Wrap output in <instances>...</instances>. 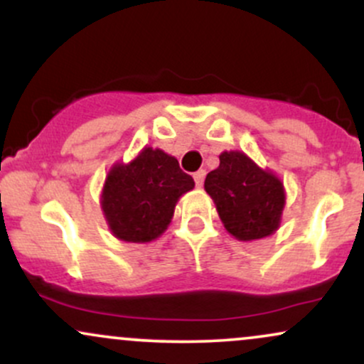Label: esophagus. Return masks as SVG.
Returning <instances> with one entry per match:
<instances>
[{
  "label": "esophagus",
  "mask_w": 364,
  "mask_h": 364,
  "mask_svg": "<svg viewBox=\"0 0 364 364\" xmlns=\"http://www.w3.org/2000/svg\"><path fill=\"white\" fill-rule=\"evenodd\" d=\"M193 179H195V185L196 186H202L203 185V179H205V169L196 171V173L193 174Z\"/></svg>",
  "instance_id": "1"
}]
</instances>
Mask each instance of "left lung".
Returning a JSON list of instances; mask_svg holds the SVG:
<instances>
[{
	"label": "left lung",
	"mask_w": 364,
	"mask_h": 364,
	"mask_svg": "<svg viewBox=\"0 0 364 364\" xmlns=\"http://www.w3.org/2000/svg\"><path fill=\"white\" fill-rule=\"evenodd\" d=\"M219 168L205 178L224 228L241 241L270 236L281 223L284 188L243 152H223Z\"/></svg>",
	"instance_id": "1"
}]
</instances>
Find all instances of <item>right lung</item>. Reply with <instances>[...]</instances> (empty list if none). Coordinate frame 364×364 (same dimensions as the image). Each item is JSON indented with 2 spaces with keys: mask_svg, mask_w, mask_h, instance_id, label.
Masks as SVG:
<instances>
[{
  "mask_svg": "<svg viewBox=\"0 0 364 364\" xmlns=\"http://www.w3.org/2000/svg\"><path fill=\"white\" fill-rule=\"evenodd\" d=\"M195 186L178 161L159 149H144L128 166L111 169L102 210L116 237L147 243L166 231L178 198Z\"/></svg>",
  "mask_w": 364,
  "mask_h": 364,
  "instance_id": "add662e5",
  "label": "right lung"
}]
</instances>
